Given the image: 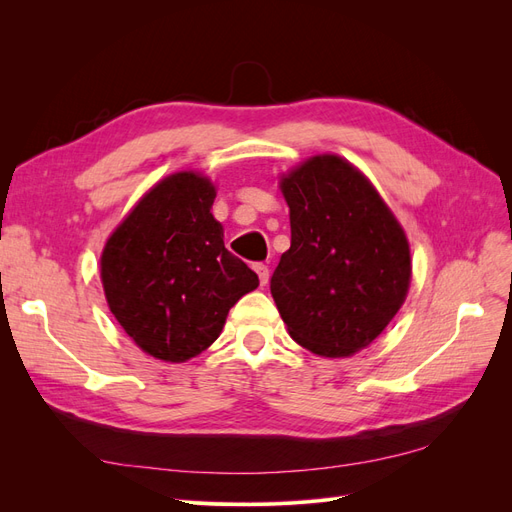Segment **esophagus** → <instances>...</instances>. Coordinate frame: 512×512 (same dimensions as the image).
<instances>
[{"label": "esophagus", "instance_id": "esophagus-1", "mask_svg": "<svg viewBox=\"0 0 512 512\" xmlns=\"http://www.w3.org/2000/svg\"><path fill=\"white\" fill-rule=\"evenodd\" d=\"M254 271L258 273L260 286H267V284H269V267L262 265V262H258V265H254Z\"/></svg>", "mask_w": 512, "mask_h": 512}]
</instances>
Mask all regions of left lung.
I'll list each match as a JSON object with an SVG mask.
<instances>
[{"label":"left lung","instance_id":"left-lung-1","mask_svg":"<svg viewBox=\"0 0 512 512\" xmlns=\"http://www.w3.org/2000/svg\"><path fill=\"white\" fill-rule=\"evenodd\" d=\"M290 250L271 294L294 342L322 356L369 346L404 305L410 245L367 177L324 153L282 179Z\"/></svg>","mask_w":512,"mask_h":512}]
</instances>
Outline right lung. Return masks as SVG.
<instances>
[{
    "label": "right lung",
    "mask_w": 512,
    "mask_h": 512,
    "mask_svg": "<svg viewBox=\"0 0 512 512\" xmlns=\"http://www.w3.org/2000/svg\"><path fill=\"white\" fill-rule=\"evenodd\" d=\"M213 183L183 170L138 200L108 237L100 277L108 307L147 354L183 363L207 350L258 275L224 247Z\"/></svg>",
    "instance_id": "right-lung-1"
}]
</instances>
